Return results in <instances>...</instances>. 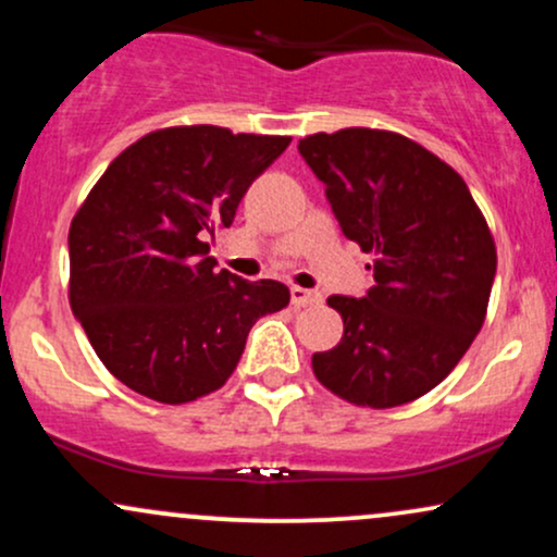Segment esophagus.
I'll use <instances>...</instances> for the list:
<instances>
[{
  "mask_svg": "<svg viewBox=\"0 0 557 557\" xmlns=\"http://www.w3.org/2000/svg\"><path fill=\"white\" fill-rule=\"evenodd\" d=\"M290 300H293V306H317V304H322V293H317V290H306V287H298V285H293L290 287Z\"/></svg>",
  "mask_w": 557,
  "mask_h": 557,
  "instance_id": "1",
  "label": "esophagus"
}]
</instances>
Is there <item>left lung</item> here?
<instances>
[{"instance_id":"left-lung-1","label":"left lung","mask_w":557,"mask_h":557,"mask_svg":"<svg viewBox=\"0 0 557 557\" xmlns=\"http://www.w3.org/2000/svg\"><path fill=\"white\" fill-rule=\"evenodd\" d=\"M298 151L345 238L374 253L367 296L327 298L345 332L311 359L317 380L356 406L417 400L482 330L497 270L487 222L463 177L398 133L345 127Z\"/></svg>"}]
</instances>
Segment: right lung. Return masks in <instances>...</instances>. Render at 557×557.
Masks as SVG:
<instances>
[{
	"label": "right lung",
	"instance_id": "obj_1",
	"mask_svg": "<svg viewBox=\"0 0 557 557\" xmlns=\"http://www.w3.org/2000/svg\"><path fill=\"white\" fill-rule=\"evenodd\" d=\"M290 144L227 127H164L107 168L70 225V309L110 372L146 398L188 403L238 367L257 319L285 309L277 280L216 270L207 238Z\"/></svg>",
	"mask_w": 557,
	"mask_h": 557
}]
</instances>
